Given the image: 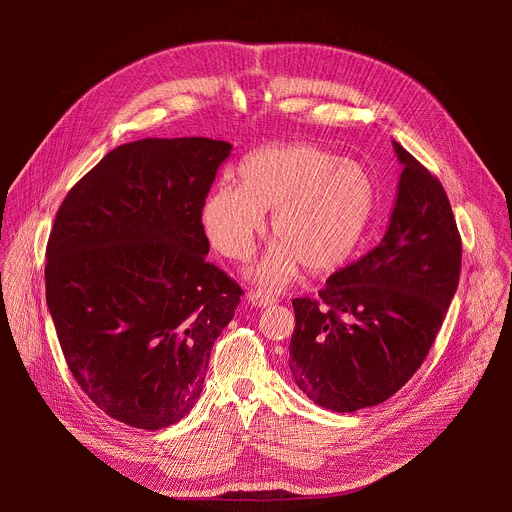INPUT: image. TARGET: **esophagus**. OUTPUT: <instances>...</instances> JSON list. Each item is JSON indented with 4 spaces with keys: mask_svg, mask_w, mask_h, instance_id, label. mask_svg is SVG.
Here are the masks:
<instances>
[{
    "mask_svg": "<svg viewBox=\"0 0 512 512\" xmlns=\"http://www.w3.org/2000/svg\"><path fill=\"white\" fill-rule=\"evenodd\" d=\"M249 302L255 306V308H267V306H273L277 300L269 294H261V291H251L249 294Z\"/></svg>",
    "mask_w": 512,
    "mask_h": 512,
    "instance_id": "obj_1",
    "label": "esophagus"
}]
</instances>
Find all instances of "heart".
I'll return each instance as SVG.
<instances>
[{"label": "heart", "instance_id": "obj_1", "mask_svg": "<svg viewBox=\"0 0 512 512\" xmlns=\"http://www.w3.org/2000/svg\"><path fill=\"white\" fill-rule=\"evenodd\" d=\"M241 184L223 180L206 196L202 227L212 247L235 261L247 259L265 229L279 239L257 277L281 287L300 263L326 273L348 263L369 235L379 190L373 174L316 143H275L249 154Z\"/></svg>", "mask_w": 512, "mask_h": 512}]
</instances>
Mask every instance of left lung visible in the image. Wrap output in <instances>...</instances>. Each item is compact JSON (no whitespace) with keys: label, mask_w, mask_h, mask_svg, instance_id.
I'll list each match as a JSON object with an SVG mask.
<instances>
[{"label":"left lung","mask_w":512,"mask_h":512,"mask_svg":"<svg viewBox=\"0 0 512 512\" xmlns=\"http://www.w3.org/2000/svg\"><path fill=\"white\" fill-rule=\"evenodd\" d=\"M403 164L383 241L338 269L318 300L296 298L289 371L320 407L348 413L395 395L421 367L462 269L442 182L393 141Z\"/></svg>","instance_id":"obj_1"}]
</instances>
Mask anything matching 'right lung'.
<instances>
[{
  "label": "right lung",
  "instance_id": "1",
  "mask_svg": "<svg viewBox=\"0 0 512 512\" xmlns=\"http://www.w3.org/2000/svg\"><path fill=\"white\" fill-rule=\"evenodd\" d=\"M233 150L148 137L111 150L62 200L46 304L72 377L109 417L156 431L198 401L243 289L206 261L202 206Z\"/></svg>",
  "mask_w": 512,
  "mask_h": 512
}]
</instances>
